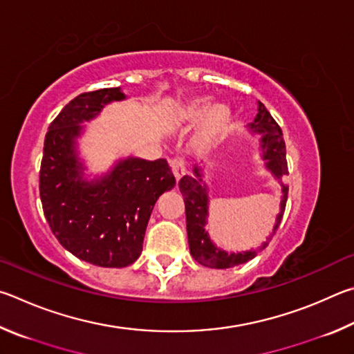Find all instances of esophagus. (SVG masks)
Returning a JSON list of instances; mask_svg holds the SVG:
<instances>
[{
    "label": "esophagus",
    "mask_w": 354,
    "mask_h": 354,
    "mask_svg": "<svg viewBox=\"0 0 354 354\" xmlns=\"http://www.w3.org/2000/svg\"><path fill=\"white\" fill-rule=\"evenodd\" d=\"M171 167H172V172H174V177H176V180L178 182L180 178L187 174V167H185V163L182 158H174L171 161Z\"/></svg>",
    "instance_id": "esophagus-1"
}]
</instances>
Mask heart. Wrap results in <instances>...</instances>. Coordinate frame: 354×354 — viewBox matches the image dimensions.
Here are the masks:
<instances>
[{"label":"heart","mask_w":354,"mask_h":354,"mask_svg":"<svg viewBox=\"0 0 354 354\" xmlns=\"http://www.w3.org/2000/svg\"><path fill=\"white\" fill-rule=\"evenodd\" d=\"M174 122L182 129L197 126L191 147L197 153H208L230 135L233 113L225 104H212L208 97H193L177 109Z\"/></svg>","instance_id":"1"}]
</instances>
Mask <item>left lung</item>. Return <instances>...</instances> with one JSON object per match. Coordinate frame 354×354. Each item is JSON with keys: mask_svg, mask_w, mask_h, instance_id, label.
Instances as JSON below:
<instances>
[{"mask_svg": "<svg viewBox=\"0 0 354 354\" xmlns=\"http://www.w3.org/2000/svg\"><path fill=\"white\" fill-rule=\"evenodd\" d=\"M249 132L252 135H259V155L264 161L266 169H268L275 180H278L281 188V202L280 212L277 214L274 230L266 243L261 244L258 249H250L245 252H225L216 245L205 225L208 224V185L203 182V167L194 166V177L185 176L178 182V188L183 194L185 201V212H187V232H188V243L189 252L197 263L212 269H227L233 266L244 264L250 259L255 258L259 252L266 249L269 241L274 236L278 225H280L284 208H286L288 201V185L283 182V178L288 176V161H286V145L283 140V132L274 118L264 107V104L258 101V113L253 122H250Z\"/></svg>", "mask_w": 354, "mask_h": 354, "instance_id": "obj_1", "label": "left lung"}]
</instances>
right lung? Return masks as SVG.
Instances as JSON below:
<instances>
[{"instance_id": "1", "label": "right lung", "mask_w": 354, "mask_h": 354, "mask_svg": "<svg viewBox=\"0 0 354 354\" xmlns=\"http://www.w3.org/2000/svg\"><path fill=\"white\" fill-rule=\"evenodd\" d=\"M121 86L82 93L49 124L40 167L43 213L65 249L101 268H126L140 258L158 197L176 187L165 158L126 157L88 177L79 138L105 105L124 101Z\"/></svg>"}]
</instances>
